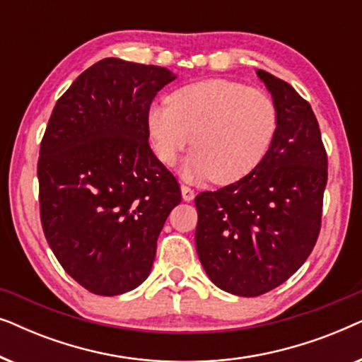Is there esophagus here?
<instances>
[{
    "label": "esophagus",
    "mask_w": 362,
    "mask_h": 362,
    "mask_svg": "<svg viewBox=\"0 0 362 362\" xmlns=\"http://www.w3.org/2000/svg\"><path fill=\"white\" fill-rule=\"evenodd\" d=\"M181 194H182V199L187 201V202L194 199V196H196V194H194V191H192L189 186H185V185L181 186Z\"/></svg>",
    "instance_id": "esophagus-1"
}]
</instances>
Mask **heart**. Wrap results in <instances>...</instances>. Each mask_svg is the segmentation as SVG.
I'll list each match as a JSON object with an SVG mask.
<instances>
[{
    "mask_svg": "<svg viewBox=\"0 0 362 362\" xmlns=\"http://www.w3.org/2000/svg\"><path fill=\"white\" fill-rule=\"evenodd\" d=\"M146 128L161 163L171 165L192 141L196 148L186 158L182 175L230 185L265 158L275 136L276 108L259 88L207 78L176 90L170 105L153 103Z\"/></svg>",
    "mask_w": 362,
    "mask_h": 362,
    "instance_id": "1",
    "label": "heart"
}]
</instances>
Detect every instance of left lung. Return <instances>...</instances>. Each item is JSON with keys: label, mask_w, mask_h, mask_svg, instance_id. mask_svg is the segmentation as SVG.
Returning <instances> with one entry per match:
<instances>
[{"label": "left lung", "mask_w": 362, "mask_h": 362, "mask_svg": "<svg viewBox=\"0 0 362 362\" xmlns=\"http://www.w3.org/2000/svg\"><path fill=\"white\" fill-rule=\"evenodd\" d=\"M274 98L276 130L250 175L196 196V250L221 290L259 296L288 280L321 229L328 156L311 105L290 83L257 71Z\"/></svg>", "instance_id": "1"}]
</instances>
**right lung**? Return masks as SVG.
Instances as JSON below:
<instances>
[{"mask_svg": "<svg viewBox=\"0 0 362 362\" xmlns=\"http://www.w3.org/2000/svg\"><path fill=\"white\" fill-rule=\"evenodd\" d=\"M176 78L165 67L102 59L49 118L37 161L39 212L62 269L95 295L136 288L181 189L148 143L153 98Z\"/></svg>", "mask_w": 362, "mask_h": 362, "instance_id": "right-lung-1", "label": "right lung"}]
</instances>
